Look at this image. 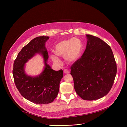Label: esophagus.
Here are the masks:
<instances>
[{"mask_svg": "<svg viewBox=\"0 0 127 127\" xmlns=\"http://www.w3.org/2000/svg\"><path fill=\"white\" fill-rule=\"evenodd\" d=\"M64 72L65 73V74H69V71L68 69H65L64 70Z\"/></svg>", "mask_w": 127, "mask_h": 127, "instance_id": "34e87169", "label": "esophagus"}]
</instances>
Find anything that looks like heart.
Listing matches in <instances>:
<instances>
[{
    "label": "heart",
    "instance_id": "1",
    "mask_svg": "<svg viewBox=\"0 0 127 127\" xmlns=\"http://www.w3.org/2000/svg\"><path fill=\"white\" fill-rule=\"evenodd\" d=\"M82 48V43L78 38L65 39L60 41L55 46L54 52L56 56L51 55L50 58L56 65H60L61 64L58 57H64L65 61L67 63H74L80 58Z\"/></svg>",
    "mask_w": 127,
    "mask_h": 127
}]
</instances>
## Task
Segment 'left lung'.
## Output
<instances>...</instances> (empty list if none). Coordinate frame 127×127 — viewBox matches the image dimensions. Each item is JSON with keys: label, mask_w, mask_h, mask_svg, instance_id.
I'll return each instance as SVG.
<instances>
[{"label": "left lung", "mask_w": 127, "mask_h": 127, "mask_svg": "<svg viewBox=\"0 0 127 127\" xmlns=\"http://www.w3.org/2000/svg\"><path fill=\"white\" fill-rule=\"evenodd\" d=\"M86 36V49L81 58L71 66L70 74L77 94L85 100H94L109 92L117 67L110 47L96 36Z\"/></svg>", "instance_id": "1"}]
</instances>
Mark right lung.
<instances>
[{
	"label": "right lung",
	"mask_w": 127,
	"mask_h": 127,
	"mask_svg": "<svg viewBox=\"0 0 127 127\" xmlns=\"http://www.w3.org/2000/svg\"><path fill=\"white\" fill-rule=\"evenodd\" d=\"M49 38L43 36L31 40L18 53L13 64V75L17 89L25 98L36 104H48L54 100L63 77L62 69L54 70L47 64L48 54L45 43ZM36 54L42 56L45 66L38 75L29 76L25 71V64Z\"/></svg>",
	"instance_id": "add662e5"
}]
</instances>
